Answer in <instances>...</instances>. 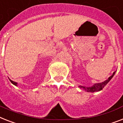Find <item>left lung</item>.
<instances>
[{
	"label": "left lung",
	"instance_id": "1",
	"mask_svg": "<svg viewBox=\"0 0 123 123\" xmlns=\"http://www.w3.org/2000/svg\"><path fill=\"white\" fill-rule=\"evenodd\" d=\"M116 71H114L113 73V74L107 80L104 81V82L102 83H95L92 86H90V87H86V86H79V87L81 89L84 90L88 92H99L101 90L103 89V88L109 82V81L112 78V77L114 75V74H115Z\"/></svg>",
	"mask_w": 123,
	"mask_h": 123
}]
</instances>
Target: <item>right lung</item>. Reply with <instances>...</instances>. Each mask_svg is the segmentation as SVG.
<instances>
[{
  "label": "right lung",
  "mask_w": 123,
  "mask_h": 123,
  "mask_svg": "<svg viewBox=\"0 0 123 123\" xmlns=\"http://www.w3.org/2000/svg\"><path fill=\"white\" fill-rule=\"evenodd\" d=\"M10 81H11V82L13 85H14L16 86H18V83H17L16 82H14V81H13L11 80H10Z\"/></svg>",
  "instance_id": "add662e5"
}]
</instances>
